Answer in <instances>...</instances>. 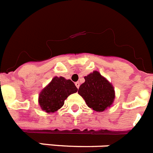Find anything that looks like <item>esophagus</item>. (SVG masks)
I'll return each mask as SVG.
<instances>
[{
	"instance_id": "34e87169",
	"label": "esophagus",
	"mask_w": 153,
	"mask_h": 153,
	"mask_svg": "<svg viewBox=\"0 0 153 153\" xmlns=\"http://www.w3.org/2000/svg\"><path fill=\"white\" fill-rule=\"evenodd\" d=\"M75 85H76V87L79 89V85H80V83H79V82H75Z\"/></svg>"
}]
</instances>
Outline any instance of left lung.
<instances>
[{
  "label": "left lung",
  "mask_w": 153,
  "mask_h": 153,
  "mask_svg": "<svg viewBox=\"0 0 153 153\" xmlns=\"http://www.w3.org/2000/svg\"><path fill=\"white\" fill-rule=\"evenodd\" d=\"M84 79L85 82L79 86L78 93L88 107L99 112L111 107L115 99V90L111 83L97 71Z\"/></svg>",
  "instance_id": "obj_1"
}]
</instances>
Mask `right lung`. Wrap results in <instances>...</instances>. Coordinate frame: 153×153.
Listing matches in <instances>:
<instances>
[{"mask_svg":"<svg viewBox=\"0 0 153 153\" xmlns=\"http://www.w3.org/2000/svg\"><path fill=\"white\" fill-rule=\"evenodd\" d=\"M77 91L78 89L71 80L64 77H54L40 93L38 103L45 112H55L64 105L69 95Z\"/></svg>","mask_w":153,"mask_h":153,"instance_id":"right-lung-1","label":"right lung"}]
</instances>
